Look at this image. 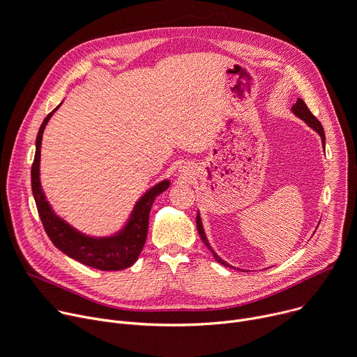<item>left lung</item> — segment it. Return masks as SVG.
<instances>
[{
	"label": "left lung",
	"instance_id": "obj_1",
	"mask_svg": "<svg viewBox=\"0 0 357 357\" xmlns=\"http://www.w3.org/2000/svg\"><path fill=\"white\" fill-rule=\"evenodd\" d=\"M291 112H294V114H295L298 118H301L302 121H305L310 128H313L314 131L320 135L323 145H325L326 138H325V131H323V126H321V123L317 121V118L309 111V108H307V105L303 102V100L298 98L296 104H295L294 107H291ZM197 228H198V234H199L202 242H204L205 246L212 252V255H213V257H215V261L219 262L220 265L226 266V268H232L229 264H226V262L223 261V259H220V257L215 253V250L211 248V245H209V242H208V238H206V235H205V231H204V226H202V220H201L199 212H198V215H197Z\"/></svg>",
	"mask_w": 357,
	"mask_h": 357
}]
</instances>
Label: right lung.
<instances>
[{"label": "right lung", "instance_id": "obj_1", "mask_svg": "<svg viewBox=\"0 0 357 357\" xmlns=\"http://www.w3.org/2000/svg\"><path fill=\"white\" fill-rule=\"evenodd\" d=\"M61 104L47 115L40 126L36 141L34 164H32L31 168L32 195H34L44 229L51 242L62 253L75 259V261L82 265L100 271L126 269L137 262V259L145 245L149 225V212L153 201L162 192L169 188L171 182L168 179H164L152 186L149 190H146L135 204L131 215H129L126 223L123 225V228L116 234L111 236L93 238L77 231L74 226H71L68 222H66L54 212L45 198L40 179L43 134L52 114L61 107Z\"/></svg>", "mask_w": 357, "mask_h": 357}]
</instances>
